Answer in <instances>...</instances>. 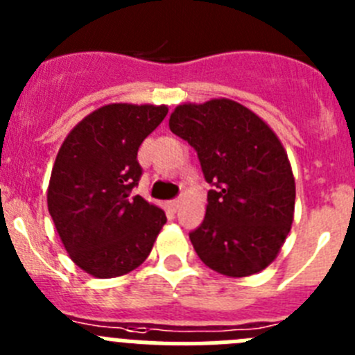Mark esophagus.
I'll return each mask as SVG.
<instances>
[{"mask_svg":"<svg viewBox=\"0 0 355 355\" xmlns=\"http://www.w3.org/2000/svg\"><path fill=\"white\" fill-rule=\"evenodd\" d=\"M168 205H170V209L173 210V212H177V210L180 209V200H171Z\"/></svg>","mask_w":355,"mask_h":355,"instance_id":"esophagus-1","label":"esophagus"}]
</instances>
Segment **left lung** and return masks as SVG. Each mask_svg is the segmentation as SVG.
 <instances>
[{
    "mask_svg": "<svg viewBox=\"0 0 355 355\" xmlns=\"http://www.w3.org/2000/svg\"><path fill=\"white\" fill-rule=\"evenodd\" d=\"M171 132L196 150L212 185L203 223L189 233L194 251L225 276H251L279 253L293 221L295 182L270 127L228 98L182 104Z\"/></svg>",
    "mask_w": 355,
    "mask_h": 355,
    "instance_id": "obj_1",
    "label": "left lung"
}]
</instances>
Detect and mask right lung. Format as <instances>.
I'll use <instances>...</instances> for the list:
<instances>
[{
  "label": "right lung",
  "mask_w": 355,
  "mask_h": 355,
  "mask_svg": "<svg viewBox=\"0 0 355 355\" xmlns=\"http://www.w3.org/2000/svg\"><path fill=\"white\" fill-rule=\"evenodd\" d=\"M166 106L110 104L81 120L60 148L47 207L72 261L95 277H116L146 260L166 223L138 187V150Z\"/></svg>",
  "instance_id": "obj_1"
}]
</instances>
